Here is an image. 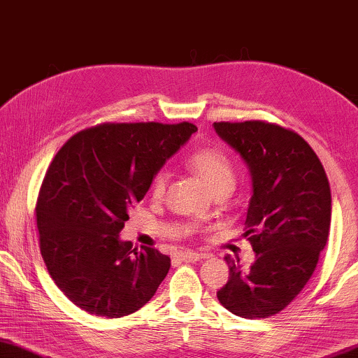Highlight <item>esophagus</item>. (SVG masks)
Wrapping results in <instances>:
<instances>
[{
    "label": "esophagus",
    "instance_id": "obj_1",
    "mask_svg": "<svg viewBox=\"0 0 358 358\" xmlns=\"http://www.w3.org/2000/svg\"><path fill=\"white\" fill-rule=\"evenodd\" d=\"M178 259L183 260V262H197V260L202 259V254L194 252V250H181Z\"/></svg>",
    "mask_w": 358,
    "mask_h": 358
}]
</instances>
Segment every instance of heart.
Masks as SVG:
<instances>
[{
  "mask_svg": "<svg viewBox=\"0 0 358 358\" xmlns=\"http://www.w3.org/2000/svg\"><path fill=\"white\" fill-rule=\"evenodd\" d=\"M188 165L213 194L231 191L234 185V167L230 156L223 149L213 146L202 148L188 159ZM167 185L169 173H156L151 183V196L154 199H161L167 189Z\"/></svg>",
  "mask_w": 358,
  "mask_h": 358,
  "instance_id": "1",
  "label": "heart"
}]
</instances>
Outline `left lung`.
I'll return each mask as SVG.
<instances>
[{
	"mask_svg": "<svg viewBox=\"0 0 358 358\" xmlns=\"http://www.w3.org/2000/svg\"><path fill=\"white\" fill-rule=\"evenodd\" d=\"M217 135L246 162L252 180L244 236L255 262L230 264L217 291L227 310L243 318H268L303 289L327 246L331 191L322 162L296 131L262 120L215 122Z\"/></svg>",
	"mask_w": 358,
	"mask_h": 358,
	"instance_id": "obj_1",
	"label": "left lung"
}]
</instances>
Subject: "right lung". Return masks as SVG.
Returning a JSON list of instances; mask_svg holds the SVG:
<instances>
[{"instance_id":"1","label":"right lung","mask_w":358,"mask_h":358,"mask_svg":"<svg viewBox=\"0 0 358 358\" xmlns=\"http://www.w3.org/2000/svg\"><path fill=\"white\" fill-rule=\"evenodd\" d=\"M197 130L181 124H101L52 159L36 201L40 250L52 281L82 310L120 318L156 294L170 268L157 249L120 241L128 209Z\"/></svg>"}]
</instances>
